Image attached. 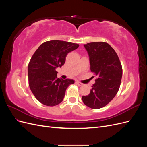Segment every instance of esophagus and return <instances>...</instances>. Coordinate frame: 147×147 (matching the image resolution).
I'll return each mask as SVG.
<instances>
[{
    "instance_id": "obj_1",
    "label": "esophagus",
    "mask_w": 147,
    "mask_h": 147,
    "mask_svg": "<svg viewBox=\"0 0 147 147\" xmlns=\"http://www.w3.org/2000/svg\"><path fill=\"white\" fill-rule=\"evenodd\" d=\"M76 83H77V85H78V86H82L83 85V83H82L81 82H76Z\"/></svg>"
}]
</instances>
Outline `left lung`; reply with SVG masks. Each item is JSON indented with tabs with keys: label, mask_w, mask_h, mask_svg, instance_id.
<instances>
[{
	"label": "left lung",
	"mask_w": 147,
	"mask_h": 147,
	"mask_svg": "<svg viewBox=\"0 0 147 147\" xmlns=\"http://www.w3.org/2000/svg\"><path fill=\"white\" fill-rule=\"evenodd\" d=\"M90 57L91 71L97 78L90 93L83 96V103L99 109L107 105L116 96L121 84L123 69L114 49L109 43L91 42L84 45Z\"/></svg>",
	"instance_id": "8db88e82"
}]
</instances>
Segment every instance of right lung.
<instances>
[{
    "label": "right lung",
    "mask_w": 147,
    "mask_h": 147,
    "mask_svg": "<svg viewBox=\"0 0 147 147\" xmlns=\"http://www.w3.org/2000/svg\"><path fill=\"white\" fill-rule=\"evenodd\" d=\"M78 47L77 43L51 40L43 43L34 53L28 67L29 85L42 104L52 107L60 104L66 89L74 83L72 79L57 78L56 69L61 67L68 53Z\"/></svg>",
    "instance_id": "add662e5"
}]
</instances>
